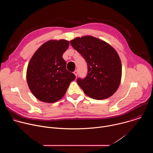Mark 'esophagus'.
Wrapping results in <instances>:
<instances>
[{
  "mask_svg": "<svg viewBox=\"0 0 153 153\" xmlns=\"http://www.w3.org/2000/svg\"><path fill=\"white\" fill-rule=\"evenodd\" d=\"M74 74H75V76L77 77V74H78V72H77V70H75L74 71Z\"/></svg>",
  "mask_w": 153,
  "mask_h": 153,
  "instance_id": "34e87169",
  "label": "esophagus"
}]
</instances>
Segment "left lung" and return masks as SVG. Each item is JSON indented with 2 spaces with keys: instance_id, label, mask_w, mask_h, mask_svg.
Listing matches in <instances>:
<instances>
[{
  "instance_id": "1",
  "label": "left lung",
  "mask_w": 153,
  "mask_h": 153,
  "mask_svg": "<svg viewBox=\"0 0 153 153\" xmlns=\"http://www.w3.org/2000/svg\"><path fill=\"white\" fill-rule=\"evenodd\" d=\"M70 43L87 63L86 76L77 79L84 93L97 100L114 94L122 77L121 61L116 51L105 41L91 36L76 37Z\"/></svg>"
}]
</instances>
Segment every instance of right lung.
<instances>
[{"mask_svg": "<svg viewBox=\"0 0 153 153\" xmlns=\"http://www.w3.org/2000/svg\"><path fill=\"white\" fill-rule=\"evenodd\" d=\"M70 45L66 40H49L31 57L27 68V80L33 95L43 102L54 103L62 99L75 75L66 68L63 53Z\"/></svg>", "mask_w": 153, "mask_h": 153, "instance_id": "obj_1", "label": "right lung"}]
</instances>
